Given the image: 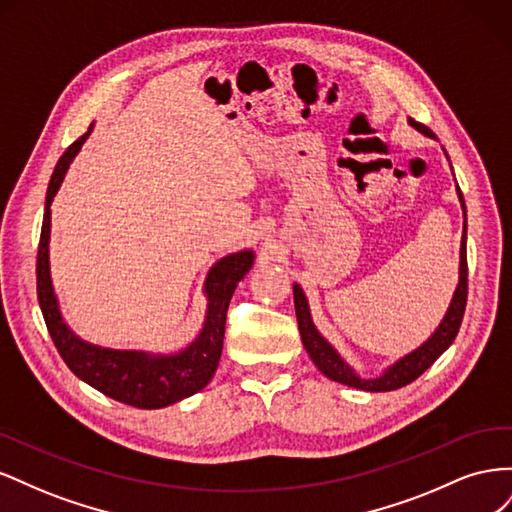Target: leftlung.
I'll return each mask as SVG.
<instances>
[{
    "label": "left lung",
    "mask_w": 512,
    "mask_h": 512,
    "mask_svg": "<svg viewBox=\"0 0 512 512\" xmlns=\"http://www.w3.org/2000/svg\"><path fill=\"white\" fill-rule=\"evenodd\" d=\"M408 126H412L416 132H421L423 136L436 138L427 126L418 123L414 119H408ZM444 156L448 160V153L442 147ZM451 164V160H448ZM453 170V166H451ZM455 177V173H453ZM457 183V181H455ZM457 196L461 203V211H463V235H461V250H459V282L457 288L453 292V299L448 303V309L444 318L440 320V324L436 327L425 342L414 348L412 352L404 354L401 359H397L395 363H391L389 367L382 369V374L378 376H361L342 354L335 350V346L324 337L312 320V312H309V303L303 288L294 282L292 284V292H294V312H297V322H299V333L303 339V346L309 354V359L314 361V365L322 371L324 376L329 380H335L339 384L352 386V389H361V391H369V393H384V391H395L401 389V386L410 384L412 380H416L418 376L423 374L425 369H429L433 365V361L455 342V337L459 333L461 320H463V312H466V301H468V254H466V241H468V218H466V200H463V194L457 185Z\"/></svg>",
    "instance_id": "left-lung-1"
}]
</instances>
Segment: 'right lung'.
Returning <instances> with one entry per match:
<instances>
[{"label":"right lung","mask_w":512,"mask_h":512,"mask_svg":"<svg viewBox=\"0 0 512 512\" xmlns=\"http://www.w3.org/2000/svg\"><path fill=\"white\" fill-rule=\"evenodd\" d=\"M94 128V126H91ZM91 128L79 141H74L64 156L59 158L49 190H46L44 220L40 232L36 277H38V301L42 316L49 329L53 344L61 359L70 367L76 378H81L96 391L104 393L121 404L141 410H158L198 393L211 382L218 369L226 312L237 284L245 273L254 267V250L232 252L220 258L209 269L203 292L207 297V312L203 327L192 342L177 352H147V350H117L91 344L76 335L61 314L59 299L53 288L49 243H51V205L59 192L76 153L89 138Z\"/></svg>","instance_id":"add662e5"}]
</instances>
